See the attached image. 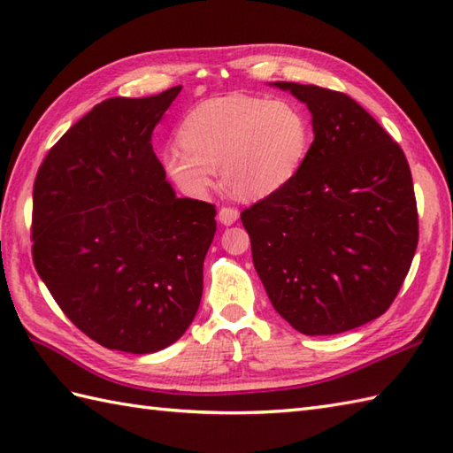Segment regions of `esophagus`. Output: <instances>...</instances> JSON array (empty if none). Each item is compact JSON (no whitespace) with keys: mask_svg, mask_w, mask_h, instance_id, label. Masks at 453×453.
<instances>
[{"mask_svg":"<svg viewBox=\"0 0 453 453\" xmlns=\"http://www.w3.org/2000/svg\"><path fill=\"white\" fill-rule=\"evenodd\" d=\"M239 218V210L237 208H232V206H224L219 211H218V219L221 221L224 226H232L235 224Z\"/></svg>","mask_w":453,"mask_h":453,"instance_id":"1","label":"esophagus"}]
</instances>
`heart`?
Instances as JSON below:
<instances>
[{
  "mask_svg": "<svg viewBox=\"0 0 453 453\" xmlns=\"http://www.w3.org/2000/svg\"><path fill=\"white\" fill-rule=\"evenodd\" d=\"M311 136L310 117L297 103L229 95L192 109L180 124V142L163 148L161 163L190 196H204L219 167L234 195L258 200L297 175Z\"/></svg>",
  "mask_w": 453,
  "mask_h": 453,
  "instance_id": "heart-1",
  "label": "heart"
}]
</instances>
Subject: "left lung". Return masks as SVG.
I'll return each mask as SVG.
<instances>
[{
    "mask_svg": "<svg viewBox=\"0 0 453 453\" xmlns=\"http://www.w3.org/2000/svg\"><path fill=\"white\" fill-rule=\"evenodd\" d=\"M311 112L297 175L242 211L274 310L303 334H336L386 313L418 243L409 161L341 91L276 81Z\"/></svg>",
    "mask_w": 453,
    "mask_h": 453,
    "instance_id": "left-lung-1",
    "label": "left lung"
}]
</instances>
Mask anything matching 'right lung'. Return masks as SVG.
<instances>
[{
    "instance_id": "obj_1",
    "label": "right lung",
    "mask_w": 453,
    "mask_h": 453,
    "mask_svg": "<svg viewBox=\"0 0 453 453\" xmlns=\"http://www.w3.org/2000/svg\"><path fill=\"white\" fill-rule=\"evenodd\" d=\"M179 93L95 104L36 173L35 268L67 319L104 349L157 352L198 311L216 206L177 198L151 148Z\"/></svg>"
}]
</instances>
